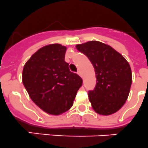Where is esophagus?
Here are the masks:
<instances>
[{
    "mask_svg": "<svg viewBox=\"0 0 148 148\" xmlns=\"http://www.w3.org/2000/svg\"><path fill=\"white\" fill-rule=\"evenodd\" d=\"M77 74H78V75H80V77H82V73H81V71H80V70L77 71Z\"/></svg>",
    "mask_w": 148,
    "mask_h": 148,
    "instance_id": "34e87169",
    "label": "esophagus"
}]
</instances>
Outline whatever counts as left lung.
<instances>
[{
	"instance_id": "left-lung-1",
	"label": "left lung",
	"mask_w": 148,
	"mask_h": 148,
	"mask_svg": "<svg viewBox=\"0 0 148 148\" xmlns=\"http://www.w3.org/2000/svg\"><path fill=\"white\" fill-rule=\"evenodd\" d=\"M76 48L95 68L96 86L88 94L93 110L105 116L118 111L127 100L132 81L129 62L110 46L96 40L77 44Z\"/></svg>"
}]
</instances>
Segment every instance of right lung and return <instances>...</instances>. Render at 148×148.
<instances>
[{"instance_id":"right-lung-1","label":"right lung","mask_w":148,"mask_h":148,"mask_svg":"<svg viewBox=\"0 0 148 148\" xmlns=\"http://www.w3.org/2000/svg\"><path fill=\"white\" fill-rule=\"evenodd\" d=\"M66 49L59 43L44 46L26 62L22 71V83L30 98L52 115L62 114L71 108L83 83L64 61Z\"/></svg>"}]
</instances>
